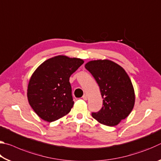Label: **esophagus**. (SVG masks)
Segmentation results:
<instances>
[{
  "label": "esophagus",
  "mask_w": 161,
  "mask_h": 161,
  "mask_svg": "<svg viewBox=\"0 0 161 161\" xmlns=\"http://www.w3.org/2000/svg\"><path fill=\"white\" fill-rule=\"evenodd\" d=\"M82 99H84V100H87V96H86V95H85V94H84V96L82 97Z\"/></svg>",
  "instance_id": "esophagus-1"
}]
</instances>
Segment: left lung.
I'll list each match as a JSON object with an SVG mask.
<instances>
[{
  "instance_id": "left-lung-1",
  "label": "left lung",
  "mask_w": 161,
  "mask_h": 161,
  "mask_svg": "<svg viewBox=\"0 0 161 161\" xmlns=\"http://www.w3.org/2000/svg\"><path fill=\"white\" fill-rule=\"evenodd\" d=\"M85 68L97 81L103 98L102 108L92 113V117L106 126H116L129 115L135 104L130 77L123 67L108 59L89 61Z\"/></svg>"
}]
</instances>
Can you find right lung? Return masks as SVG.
Returning <instances> with one entry per match:
<instances>
[{
    "instance_id": "obj_1",
    "label": "right lung",
    "mask_w": 161,
    "mask_h": 161,
    "mask_svg": "<svg viewBox=\"0 0 161 161\" xmlns=\"http://www.w3.org/2000/svg\"><path fill=\"white\" fill-rule=\"evenodd\" d=\"M84 60L65 55L53 57L35 69L30 79L27 97L37 115L47 122L69 112L74 105L69 77Z\"/></svg>"
}]
</instances>
